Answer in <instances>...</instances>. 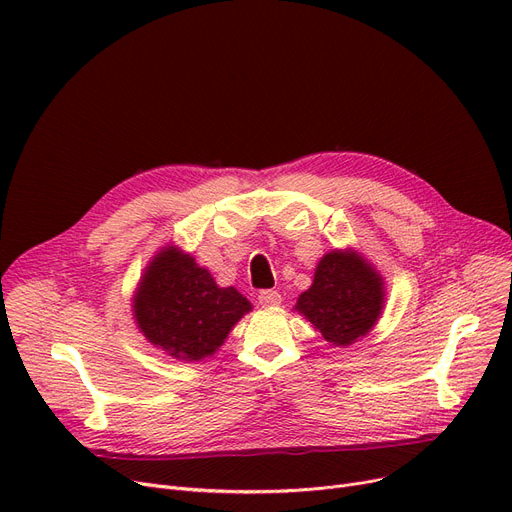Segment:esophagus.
<instances>
[{
	"instance_id": "obj_1",
	"label": "esophagus",
	"mask_w": 512,
	"mask_h": 512,
	"mask_svg": "<svg viewBox=\"0 0 512 512\" xmlns=\"http://www.w3.org/2000/svg\"><path fill=\"white\" fill-rule=\"evenodd\" d=\"M257 301L261 307H278L282 303V294L276 290H261Z\"/></svg>"
}]
</instances>
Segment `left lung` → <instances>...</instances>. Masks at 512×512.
<instances>
[{
    "label": "left lung",
    "instance_id": "obj_1",
    "mask_svg": "<svg viewBox=\"0 0 512 512\" xmlns=\"http://www.w3.org/2000/svg\"><path fill=\"white\" fill-rule=\"evenodd\" d=\"M384 303L386 284L373 263L355 249H332L319 259L294 311L332 346H351L375 328Z\"/></svg>",
    "mask_w": 512,
    "mask_h": 512
}]
</instances>
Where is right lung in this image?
<instances>
[{
	"label": "right lung",
	"mask_w": 512,
	"mask_h": 512,
	"mask_svg": "<svg viewBox=\"0 0 512 512\" xmlns=\"http://www.w3.org/2000/svg\"><path fill=\"white\" fill-rule=\"evenodd\" d=\"M253 305L176 245L161 247L132 294V317L155 348L178 361L213 355Z\"/></svg>",
	"instance_id": "right-lung-1"
}]
</instances>
